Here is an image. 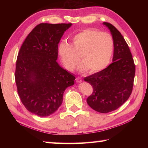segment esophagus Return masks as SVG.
I'll return each instance as SVG.
<instances>
[{
	"instance_id": "1",
	"label": "esophagus",
	"mask_w": 148,
	"mask_h": 148,
	"mask_svg": "<svg viewBox=\"0 0 148 148\" xmlns=\"http://www.w3.org/2000/svg\"><path fill=\"white\" fill-rule=\"evenodd\" d=\"M76 81L77 83H81V82H82V79H81V77H76Z\"/></svg>"
}]
</instances>
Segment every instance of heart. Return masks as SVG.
Returning <instances> with one entry per match:
<instances>
[{"label":"heart","mask_w":148,"mask_h":148,"mask_svg":"<svg viewBox=\"0 0 148 148\" xmlns=\"http://www.w3.org/2000/svg\"><path fill=\"white\" fill-rule=\"evenodd\" d=\"M72 45L61 41L57 47V54L68 71H73L79 61H83L79 70L85 72H98L110 63L114 53V42L112 35L94 29H87L77 32L71 38Z\"/></svg>","instance_id":"obj_1"}]
</instances>
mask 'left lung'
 <instances>
[{"label": "left lung", "mask_w": 148, "mask_h": 148, "mask_svg": "<svg viewBox=\"0 0 148 148\" xmlns=\"http://www.w3.org/2000/svg\"><path fill=\"white\" fill-rule=\"evenodd\" d=\"M114 42L112 63L102 71L85 77L93 91L87 99L95 111L106 114L117 110L129 98L133 87L135 65L123 36L112 24L104 22Z\"/></svg>", "instance_id": "left-lung-1"}]
</instances>
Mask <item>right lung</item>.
Returning a JSON list of instances; mask_svg holds the SVG:
<instances>
[{
    "label": "right lung",
    "instance_id": "1",
    "mask_svg": "<svg viewBox=\"0 0 148 148\" xmlns=\"http://www.w3.org/2000/svg\"><path fill=\"white\" fill-rule=\"evenodd\" d=\"M72 23H40L30 32L20 48L15 79L22 103L40 117L56 112L75 76L57 62V47Z\"/></svg>",
    "mask_w": 148,
    "mask_h": 148
}]
</instances>
